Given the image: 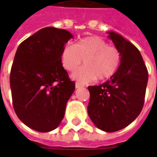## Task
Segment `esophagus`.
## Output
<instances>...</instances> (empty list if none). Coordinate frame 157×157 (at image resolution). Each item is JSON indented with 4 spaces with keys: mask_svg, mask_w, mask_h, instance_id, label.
<instances>
[{
    "mask_svg": "<svg viewBox=\"0 0 157 157\" xmlns=\"http://www.w3.org/2000/svg\"><path fill=\"white\" fill-rule=\"evenodd\" d=\"M82 86V85H81V84H80V83H78V82H76V83H75V88L76 89L81 88Z\"/></svg>",
    "mask_w": 157,
    "mask_h": 157,
    "instance_id": "34e87169",
    "label": "esophagus"
}]
</instances>
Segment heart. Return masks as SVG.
Instances as JSON below:
<instances>
[{
	"mask_svg": "<svg viewBox=\"0 0 157 157\" xmlns=\"http://www.w3.org/2000/svg\"><path fill=\"white\" fill-rule=\"evenodd\" d=\"M84 66L75 71L71 78L87 84L95 81H107L118 71L121 64V53L98 36H89L75 43L66 44L60 55L62 66L68 71H73L82 64Z\"/></svg>",
	"mask_w": 157,
	"mask_h": 157,
	"instance_id": "b5f03b06",
	"label": "heart"
}]
</instances>
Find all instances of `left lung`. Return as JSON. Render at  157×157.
I'll return each instance as SVG.
<instances>
[{"label": "left lung", "mask_w": 157, "mask_h": 157, "mask_svg": "<svg viewBox=\"0 0 157 157\" xmlns=\"http://www.w3.org/2000/svg\"><path fill=\"white\" fill-rule=\"evenodd\" d=\"M108 33L121 53V64L109 81L99 86H88L87 113L99 129L115 132L130 124L141 112L148 71L135 45L117 33Z\"/></svg>", "instance_id": "left-lung-1"}]
</instances>
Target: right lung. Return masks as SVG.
<instances>
[{"label":"right lung","instance_id":"right-lung-1","mask_svg":"<svg viewBox=\"0 0 157 157\" xmlns=\"http://www.w3.org/2000/svg\"><path fill=\"white\" fill-rule=\"evenodd\" d=\"M72 38L65 29L47 27L17 49L10 75L13 108L19 119L36 131L58 127L75 91L60 61L62 49Z\"/></svg>","mask_w":157,"mask_h":157}]
</instances>
